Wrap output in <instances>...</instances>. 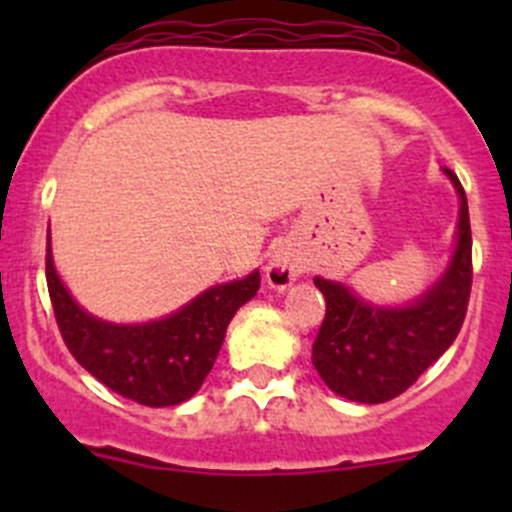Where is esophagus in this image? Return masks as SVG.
<instances>
[{
    "label": "esophagus",
    "mask_w": 512,
    "mask_h": 512,
    "mask_svg": "<svg viewBox=\"0 0 512 512\" xmlns=\"http://www.w3.org/2000/svg\"><path fill=\"white\" fill-rule=\"evenodd\" d=\"M265 277H267V285H270L272 289H287L299 277V267H297V262L287 255V252L277 250L270 255Z\"/></svg>",
    "instance_id": "obj_1"
}]
</instances>
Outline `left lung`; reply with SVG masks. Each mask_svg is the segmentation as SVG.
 I'll return each instance as SVG.
<instances>
[{
    "mask_svg": "<svg viewBox=\"0 0 512 512\" xmlns=\"http://www.w3.org/2000/svg\"><path fill=\"white\" fill-rule=\"evenodd\" d=\"M443 173L461 200L456 247L446 272L421 297L404 307H381L342 282L314 277L327 314L314 339L312 364L337 396L359 404L396 399L461 332L473 282L471 220L461 180L448 168Z\"/></svg>",
    "mask_w": 512,
    "mask_h": 512,
    "instance_id": "1",
    "label": "left lung"
}]
</instances>
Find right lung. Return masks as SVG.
<instances>
[{
	"mask_svg": "<svg viewBox=\"0 0 512 512\" xmlns=\"http://www.w3.org/2000/svg\"><path fill=\"white\" fill-rule=\"evenodd\" d=\"M46 285L59 332L74 359L116 394L160 409L183 404L203 386L223 347L227 324L260 289V272L205 289L163 319L113 324L74 302L56 275L49 237Z\"/></svg>",
	"mask_w": 512,
	"mask_h": 512,
	"instance_id": "1",
	"label": "right lung"
}]
</instances>
